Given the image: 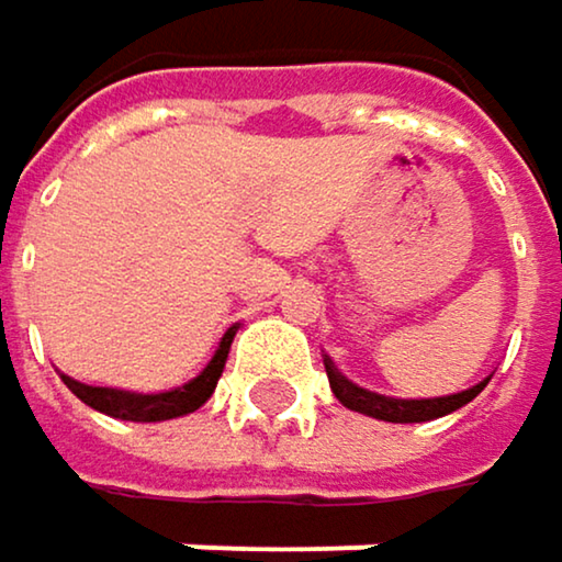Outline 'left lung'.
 I'll return each instance as SVG.
<instances>
[{
  "mask_svg": "<svg viewBox=\"0 0 562 562\" xmlns=\"http://www.w3.org/2000/svg\"><path fill=\"white\" fill-rule=\"evenodd\" d=\"M324 367H327V380H330V390L334 396L353 409V413H363V416H373L380 422H428L438 419V416H448L461 406H468L484 386L487 380H481L477 386L471 390H461V393H451V396H435V400H393V396H380V393H370V390H360L357 383H350L347 376L337 373L334 360L324 357Z\"/></svg>",
  "mask_w": 562,
  "mask_h": 562,
  "instance_id": "8db88e82",
  "label": "left lung"
}]
</instances>
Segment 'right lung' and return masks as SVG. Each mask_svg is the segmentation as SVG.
<instances>
[{
  "label": "right lung",
  "mask_w": 562,
  "mask_h": 562,
  "mask_svg": "<svg viewBox=\"0 0 562 562\" xmlns=\"http://www.w3.org/2000/svg\"><path fill=\"white\" fill-rule=\"evenodd\" d=\"M235 330L238 327H228L225 337L218 340L212 360L205 363V370L176 386V390H166V393H127V390H108V386H85L71 376H61L65 386L91 409L111 416V419H124V422H166V419H179V416H189L195 413L212 393H215V383L225 370V360H228V347L235 340Z\"/></svg>",
  "instance_id": "add662e5"
}]
</instances>
